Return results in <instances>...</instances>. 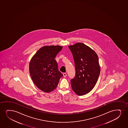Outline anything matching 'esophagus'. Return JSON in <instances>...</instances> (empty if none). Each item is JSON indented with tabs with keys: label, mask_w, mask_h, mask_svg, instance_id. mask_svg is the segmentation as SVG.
<instances>
[{
	"label": "esophagus",
	"mask_w": 128,
	"mask_h": 128,
	"mask_svg": "<svg viewBox=\"0 0 128 128\" xmlns=\"http://www.w3.org/2000/svg\"><path fill=\"white\" fill-rule=\"evenodd\" d=\"M66 73H64L63 74V76L64 77V78H65V77H66Z\"/></svg>",
	"instance_id": "obj_1"
}]
</instances>
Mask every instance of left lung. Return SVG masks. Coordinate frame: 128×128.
Returning <instances> with one entry per match:
<instances>
[{"mask_svg": "<svg viewBox=\"0 0 128 128\" xmlns=\"http://www.w3.org/2000/svg\"><path fill=\"white\" fill-rule=\"evenodd\" d=\"M73 54L76 70L71 80L72 89L77 95L90 92L95 86L100 72L99 58L95 51L82 43L69 46Z\"/></svg>", "mask_w": 128, "mask_h": 128, "instance_id": "8db88e82", "label": "left lung"}]
</instances>
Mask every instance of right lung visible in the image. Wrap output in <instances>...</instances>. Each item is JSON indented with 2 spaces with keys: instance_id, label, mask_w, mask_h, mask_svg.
<instances>
[{
  "instance_id": "1",
  "label": "right lung",
  "mask_w": 128,
  "mask_h": 128,
  "mask_svg": "<svg viewBox=\"0 0 128 128\" xmlns=\"http://www.w3.org/2000/svg\"><path fill=\"white\" fill-rule=\"evenodd\" d=\"M62 46H45L36 52L29 63L30 74L34 84L43 92H49L57 88L63 75L54 59Z\"/></svg>"
}]
</instances>
